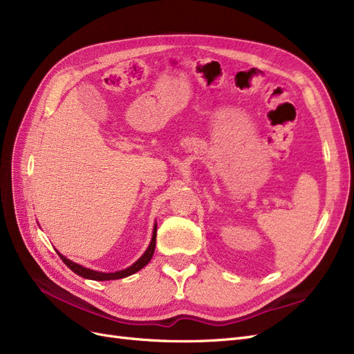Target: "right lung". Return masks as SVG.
Segmentation results:
<instances>
[{"mask_svg": "<svg viewBox=\"0 0 354 354\" xmlns=\"http://www.w3.org/2000/svg\"><path fill=\"white\" fill-rule=\"evenodd\" d=\"M155 245H156V224H155V227H153V234H152L151 245H149V248L145 251V254H143V255L140 257V259H138L133 266L128 267V269H124V270H120V272H115V273H102V272H95V270L85 269V267H82V266H80V264H77V263H73V261L68 260L66 257H63L60 252H59V255H60L62 261L65 263L73 273H77V274L85 277V279H91V281H113V279H122V277H127V276H130V274H134V273L138 272V270H142L143 267H145L149 261H151L152 255H153V252H155Z\"/></svg>", "mask_w": 354, "mask_h": 354, "instance_id": "obj_1", "label": "right lung"}]
</instances>
